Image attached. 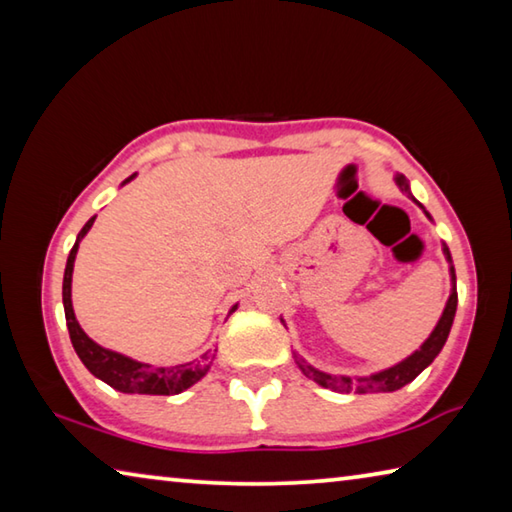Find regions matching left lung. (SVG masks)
Here are the masks:
<instances>
[{"label":"left lung","mask_w":512,"mask_h":512,"mask_svg":"<svg viewBox=\"0 0 512 512\" xmlns=\"http://www.w3.org/2000/svg\"><path fill=\"white\" fill-rule=\"evenodd\" d=\"M395 183L400 185L402 192H409V183H406L404 176H397ZM413 198V196H411ZM415 201V198H413ZM418 203V201H415ZM420 205V203H418ZM422 207V205H420ZM424 210V207H422ZM424 214L429 216V212L424 210ZM431 219V216H429ZM445 250V257L447 262L452 264V255H449V248L443 246ZM449 275H452V293H449V300L445 305L443 316H440L438 325L433 327V332L427 341L420 345V350H415L411 357H406L404 361L395 363L393 368H386V370H379L375 375H368V377H345V375H329V372L323 370H316L311 368L309 363L302 361L298 354H296V363L298 368L305 372L309 379H314L316 384H320L323 388H329V391H336V393H359V395H366V393H393L397 388H402L413 381L415 377L420 375V372L429 366V363L438 357L440 350H443V345L449 336V329H452L454 323V316H456V305H458V296H456V273H454V266H449Z\"/></svg>","instance_id":"1"}]
</instances>
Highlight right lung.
<instances>
[{"instance_id": "obj_1", "label": "right lung", "mask_w": 512, "mask_h": 512, "mask_svg": "<svg viewBox=\"0 0 512 512\" xmlns=\"http://www.w3.org/2000/svg\"><path fill=\"white\" fill-rule=\"evenodd\" d=\"M135 173L131 178L124 180V185L128 180H133ZM97 216L83 225V230L76 237L74 248L69 250L67 257V266H65V277H63V307H65V320H67V329H69V339H72V345L79 359L83 361V366L88 368L94 377L106 381L108 386L115 388L119 393H137V395H178L187 391L189 386H194L198 379L205 377V372L210 370V363L207 361L210 357L203 354L201 359L189 361V363H178V366H169V368H151L149 363H140L131 357H124V354L112 352L101 348L99 343H94L88 334L83 332L79 320L74 316L72 309V273H74V259H76V250H79L81 239L88 235V230L92 228V223ZM237 309V305L230 309ZM214 359V354H212Z\"/></svg>"}]
</instances>
